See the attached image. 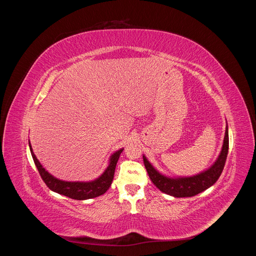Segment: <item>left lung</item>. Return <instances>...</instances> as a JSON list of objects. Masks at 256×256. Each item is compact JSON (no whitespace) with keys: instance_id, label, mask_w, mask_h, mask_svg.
<instances>
[{"instance_id":"obj_1","label":"left lung","mask_w":256,"mask_h":256,"mask_svg":"<svg viewBox=\"0 0 256 256\" xmlns=\"http://www.w3.org/2000/svg\"><path fill=\"white\" fill-rule=\"evenodd\" d=\"M228 152V128L226 126L222 150L218 159L210 168L202 173L189 177H168L159 173L145 156H143V161L150 178L160 191L174 198H189L205 191L218 180L226 164Z\"/></svg>"}]
</instances>
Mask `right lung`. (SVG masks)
<instances>
[{"mask_svg":"<svg viewBox=\"0 0 256 256\" xmlns=\"http://www.w3.org/2000/svg\"><path fill=\"white\" fill-rule=\"evenodd\" d=\"M28 145L38 172H40L42 180L48 186L49 189L58 193V194L80 200L102 196L110 188L113 182L116 164H118L120 154L124 150V148H120L111 154L109 166L104 170V172L96 180L92 182H65L56 178L48 171H46V168L40 164V162L38 161L35 154L33 152L30 143H28Z\"/></svg>","mask_w":256,"mask_h":256,"instance_id":"1","label":"right lung"}]
</instances>
